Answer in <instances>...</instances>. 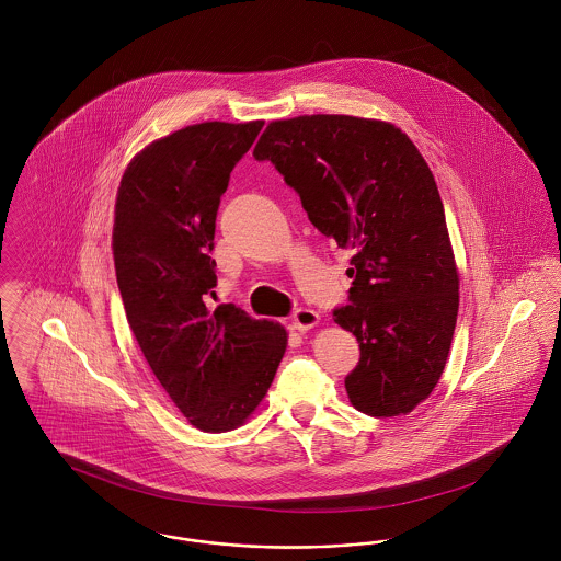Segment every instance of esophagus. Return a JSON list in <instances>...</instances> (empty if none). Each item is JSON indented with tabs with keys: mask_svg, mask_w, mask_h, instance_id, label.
I'll return each mask as SVG.
<instances>
[{
	"mask_svg": "<svg viewBox=\"0 0 561 561\" xmlns=\"http://www.w3.org/2000/svg\"><path fill=\"white\" fill-rule=\"evenodd\" d=\"M318 321H320V316H318L313 309L298 307V309L294 311L293 325L296 330H300V332H305V330L313 328Z\"/></svg>",
	"mask_w": 561,
	"mask_h": 561,
	"instance_id": "esophagus-1",
	"label": "esophagus"
}]
</instances>
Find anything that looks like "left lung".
I'll return each mask as SVG.
<instances>
[{
    "label": "left lung",
    "instance_id": "1",
    "mask_svg": "<svg viewBox=\"0 0 561 561\" xmlns=\"http://www.w3.org/2000/svg\"><path fill=\"white\" fill-rule=\"evenodd\" d=\"M254 158L271 161L316 229L353 254L348 305L332 311L359 343L348 400L368 416L412 412L444 373L458 316V273L427 161L393 124L351 115L271 122Z\"/></svg>",
    "mask_w": 561,
    "mask_h": 561
}]
</instances>
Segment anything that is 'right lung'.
I'll return each mask as SVG.
<instances>
[{"label":"right lung","instance_id":"1","mask_svg":"<svg viewBox=\"0 0 561 561\" xmlns=\"http://www.w3.org/2000/svg\"><path fill=\"white\" fill-rule=\"evenodd\" d=\"M261 130L206 122L160 138L130 161L115 202V275L138 347L188 423L210 433L254 412L288 345L275 321L206 305L220 195Z\"/></svg>","mask_w":561,"mask_h":561}]
</instances>
